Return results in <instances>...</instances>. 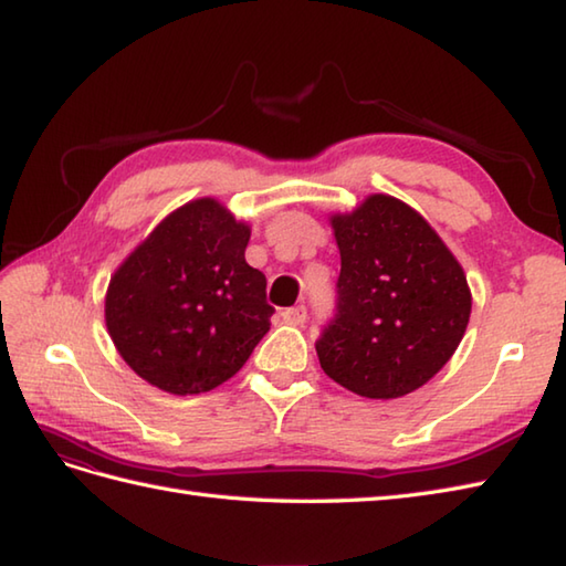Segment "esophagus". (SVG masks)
<instances>
[{
  "label": "esophagus",
  "mask_w": 566,
  "mask_h": 566,
  "mask_svg": "<svg viewBox=\"0 0 566 566\" xmlns=\"http://www.w3.org/2000/svg\"><path fill=\"white\" fill-rule=\"evenodd\" d=\"M282 318L286 321V324H294V326H302L306 321V306L298 304V306H290L284 308L282 312Z\"/></svg>",
  "instance_id": "obj_1"
}]
</instances>
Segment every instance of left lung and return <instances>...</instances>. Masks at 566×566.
<instances>
[{
    "label": "left lung",
    "instance_id": "obj_1",
    "mask_svg": "<svg viewBox=\"0 0 566 566\" xmlns=\"http://www.w3.org/2000/svg\"><path fill=\"white\" fill-rule=\"evenodd\" d=\"M331 226L340 274L336 314L316 340L321 368L370 400L415 392L467 334V274L434 228L392 196H368Z\"/></svg>",
    "mask_w": 566,
    "mask_h": 566
}]
</instances>
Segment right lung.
I'll return each mask as SVG.
<instances>
[{"instance_id":"right-lung-1","label":"right lung","mask_w":566,"mask_h":566,"mask_svg":"<svg viewBox=\"0 0 566 566\" xmlns=\"http://www.w3.org/2000/svg\"><path fill=\"white\" fill-rule=\"evenodd\" d=\"M250 228L216 198L174 210L119 264L105 296L115 348L139 378L198 395L232 378L274 308L268 280L245 262Z\"/></svg>"}]
</instances>
